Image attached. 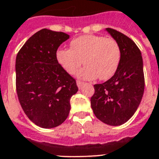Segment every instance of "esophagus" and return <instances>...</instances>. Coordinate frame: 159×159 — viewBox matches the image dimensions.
Returning <instances> with one entry per match:
<instances>
[{"instance_id":"esophagus-1","label":"esophagus","mask_w":159,"mask_h":159,"mask_svg":"<svg viewBox=\"0 0 159 159\" xmlns=\"http://www.w3.org/2000/svg\"><path fill=\"white\" fill-rule=\"evenodd\" d=\"M77 87H79V88H81V87L84 85V82H81V81H77Z\"/></svg>"}]
</instances>
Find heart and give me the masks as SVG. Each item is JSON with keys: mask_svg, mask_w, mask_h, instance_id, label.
Segmentation results:
<instances>
[{"mask_svg": "<svg viewBox=\"0 0 159 159\" xmlns=\"http://www.w3.org/2000/svg\"><path fill=\"white\" fill-rule=\"evenodd\" d=\"M56 57L61 67L74 74L81 65H86L77 74L79 78L110 79L118 69L121 51L118 42L101 35H84L72 40L70 49L60 48Z\"/></svg>", "mask_w": 159, "mask_h": 159, "instance_id": "b5f03b06", "label": "heart"}]
</instances>
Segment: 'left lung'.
<instances>
[{"instance_id":"obj_1","label":"left lung","mask_w":159,"mask_h":159,"mask_svg":"<svg viewBox=\"0 0 159 159\" xmlns=\"http://www.w3.org/2000/svg\"><path fill=\"white\" fill-rule=\"evenodd\" d=\"M106 31L120 47V62L113 77L94 85L91 106L97 119L117 126L127 122L140 104L144 91L143 58L131 39L113 29L106 28Z\"/></svg>"}]
</instances>
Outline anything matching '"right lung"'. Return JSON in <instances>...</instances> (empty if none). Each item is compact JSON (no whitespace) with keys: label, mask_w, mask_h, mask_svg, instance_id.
I'll use <instances>...</instances> for the list:
<instances>
[{"label":"right lung","mask_w":159,"mask_h":159,"mask_svg":"<svg viewBox=\"0 0 159 159\" xmlns=\"http://www.w3.org/2000/svg\"><path fill=\"white\" fill-rule=\"evenodd\" d=\"M68 39L63 32L43 29L26 41L16 56L19 102L27 117L41 128L63 123L71 109L70 99L78 91L76 80L56 57L60 44Z\"/></svg>","instance_id":"obj_1"}]
</instances>
